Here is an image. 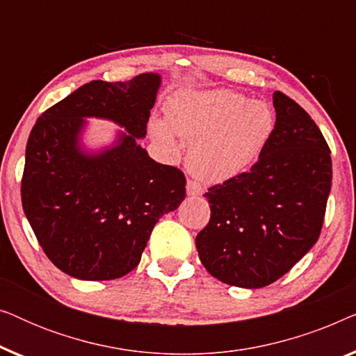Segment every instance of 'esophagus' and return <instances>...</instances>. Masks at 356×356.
I'll return each instance as SVG.
<instances>
[{
  "mask_svg": "<svg viewBox=\"0 0 356 356\" xmlns=\"http://www.w3.org/2000/svg\"><path fill=\"white\" fill-rule=\"evenodd\" d=\"M186 193H188V196H201V194L204 193V188L197 181H194V179H188Z\"/></svg>",
  "mask_w": 356,
  "mask_h": 356,
  "instance_id": "1",
  "label": "esophagus"
}]
</instances>
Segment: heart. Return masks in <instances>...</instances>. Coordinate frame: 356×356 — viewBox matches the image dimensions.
<instances>
[{"instance_id":"obj_1","label":"heart","mask_w":356,"mask_h":356,"mask_svg":"<svg viewBox=\"0 0 356 356\" xmlns=\"http://www.w3.org/2000/svg\"><path fill=\"white\" fill-rule=\"evenodd\" d=\"M168 121L150 123L154 139L177 149L175 133L191 143L188 167L204 181L222 183L256 162L274 131V113L264 102L218 89L179 94L168 104Z\"/></svg>"}]
</instances>
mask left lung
I'll use <instances>...</instances> for the list:
<instances>
[{
  "mask_svg": "<svg viewBox=\"0 0 356 356\" xmlns=\"http://www.w3.org/2000/svg\"><path fill=\"white\" fill-rule=\"evenodd\" d=\"M275 126L257 162L209 188L211 220L196 236L211 275L261 289L285 275L318 241L332 186L330 149L311 116L277 90Z\"/></svg>",
  "mask_w": 356,
  "mask_h": 356,
  "instance_id": "left-lung-1",
  "label": "left lung"
}]
</instances>
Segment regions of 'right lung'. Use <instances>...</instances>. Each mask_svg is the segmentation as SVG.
I'll list each match as a JSON object with an SVG mask.
<instances>
[{
    "mask_svg": "<svg viewBox=\"0 0 356 356\" xmlns=\"http://www.w3.org/2000/svg\"><path fill=\"white\" fill-rule=\"evenodd\" d=\"M160 76L92 81L43 111L26 147L22 207L42 250L81 280L120 279L139 264L155 223L186 196L181 170L149 157L147 134ZM115 120L129 131L113 148L86 154L84 118Z\"/></svg>",
    "mask_w": 356,
    "mask_h": 356,
    "instance_id": "1",
    "label": "right lung"
}]
</instances>
